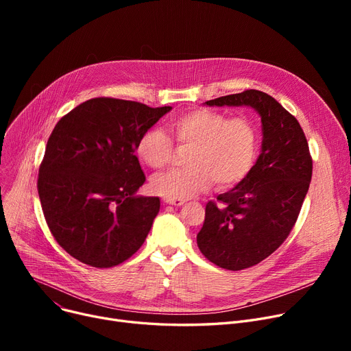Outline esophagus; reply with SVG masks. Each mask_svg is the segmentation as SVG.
<instances>
[{
  "mask_svg": "<svg viewBox=\"0 0 351 351\" xmlns=\"http://www.w3.org/2000/svg\"><path fill=\"white\" fill-rule=\"evenodd\" d=\"M166 205H172V206H182L185 204V200H176V199H163Z\"/></svg>",
  "mask_w": 351,
  "mask_h": 351,
  "instance_id": "1",
  "label": "esophagus"
}]
</instances>
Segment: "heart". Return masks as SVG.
<instances>
[{
  "label": "heart",
  "instance_id": "heart-1",
  "mask_svg": "<svg viewBox=\"0 0 351 351\" xmlns=\"http://www.w3.org/2000/svg\"><path fill=\"white\" fill-rule=\"evenodd\" d=\"M169 132L185 154L188 168L172 171L152 179V191L165 197L186 200L208 191L229 189L250 172L257 147L253 123L246 118H230L217 110L199 108L171 122ZM163 131L146 129L136 141L138 159L151 169H162L173 155V145Z\"/></svg>",
  "mask_w": 351,
  "mask_h": 351
}]
</instances>
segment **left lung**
Masks as SVG:
<instances>
[{
	"instance_id": "8db88e82",
	"label": "left lung",
	"mask_w": 351,
	"mask_h": 351,
	"mask_svg": "<svg viewBox=\"0 0 351 351\" xmlns=\"http://www.w3.org/2000/svg\"><path fill=\"white\" fill-rule=\"evenodd\" d=\"M209 106H250L262 118V152L246 178L206 205L197 246L208 261L243 270L265 261L291 232L307 195L313 160L298 119L262 90L206 101Z\"/></svg>"
}]
</instances>
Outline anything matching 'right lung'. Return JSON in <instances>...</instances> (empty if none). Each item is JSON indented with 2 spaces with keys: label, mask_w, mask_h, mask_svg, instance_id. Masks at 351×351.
<instances>
[{
  "label": "right lung",
  "mask_w": 351,
  "mask_h": 351,
  "mask_svg": "<svg viewBox=\"0 0 351 351\" xmlns=\"http://www.w3.org/2000/svg\"><path fill=\"white\" fill-rule=\"evenodd\" d=\"M171 109L94 98L55 125L38 195L55 241L77 261L114 267L143 245L160 200L135 195L145 183L135 145Z\"/></svg>",
  "instance_id": "1"
}]
</instances>
